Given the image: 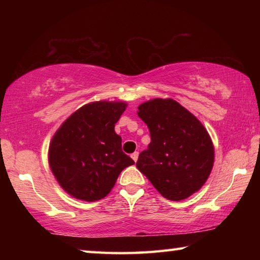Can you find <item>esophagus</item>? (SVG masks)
<instances>
[{
	"instance_id": "obj_1",
	"label": "esophagus",
	"mask_w": 260,
	"mask_h": 260,
	"mask_svg": "<svg viewBox=\"0 0 260 260\" xmlns=\"http://www.w3.org/2000/svg\"><path fill=\"white\" fill-rule=\"evenodd\" d=\"M131 157H132V159H133L134 161H136V160H138V158H139V152H138V151L133 152V153H132V155H131Z\"/></svg>"
}]
</instances>
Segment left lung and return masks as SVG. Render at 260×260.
<instances>
[{
  "instance_id": "left-lung-1",
  "label": "left lung",
  "mask_w": 260,
  "mask_h": 260,
  "mask_svg": "<svg viewBox=\"0 0 260 260\" xmlns=\"http://www.w3.org/2000/svg\"><path fill=\"white\" fill-rule=\"evenodd\" d=\"M151 142L136 161L141 173L167 200L182 201L208 180L214 149L204 126L174 100L155 99L141 104Z\"/></svg>"
}]
</instances>
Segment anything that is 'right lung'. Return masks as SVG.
I'll list each match as a JSON object with an SVG mask.
<instances>
[{
	"instance_id": "1",
	"label": "right lung",
	"mask_w": 260,
	"mask_h": 260,
	"mask_svg": "<svg viewBox=\"0 0 260 260\" xmlns=\"http://www.w3.org/2000/svg\"><path fill=\"white\" fill-rule=\"evenodd\" d=\"M126 103L100 101L70 116L49 147V165L57 181L78 200L95 202L111 191L120 172L134 160L122 151L114 124Z\"/></svg>"
}]
</instances>
